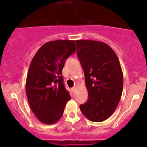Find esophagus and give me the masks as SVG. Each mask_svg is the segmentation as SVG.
<instances>
[{"instance_id":"obj_1","label":"esophagus","mask_w":147,"mask_h":147,"mask_svg":"<svg viewBox=\"0 0 147 147\" xmlns=\"http://www.w3.org/2000/svg\"><path fill=\"white\" fill-rule=\"evenodd\" d=\"M75 90H76V87H73V88L72 89V91H73V92H75Z\"/></svg>"}]
</instances>
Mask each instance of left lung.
Returning a JSON list of instances; mask_svg holds the SVG:
<instances>
[{
    "instance_id": "left-lung-1",
    "label": "left lung",
    "mask_w": 147,
    "mask_h": 147,
    "mask_svg": "<svg viewBox=\"0 0 147 147\" xmlns=\"http://www.w3.org/2000/svg\"><path fill=\"white\" fill-rule=\"evenodd\" d=\"M76 44L88 92L87 101L80 108L90 121H103L115 112L122 94L123 73L119 59L105 42L79 40Z\"/></svg>"
}]
</instances>
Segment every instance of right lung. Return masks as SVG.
Returning a JSON list of instances; mask_svg holds the SVG:
<instances>
[{
	"label": "right lung",
	"instance_id": "obj_1",
	"mask_svg": "<svg viewBox=\"0 0 147 147\" xmlns=\"http://www.w3.org/2000/svg\"><path fill=\"white\" fill-rule=\"evenodd\" d=\"M76 50L75 40H57L41 46L30 65L26 91L30 107L41 122L60 120L70 95L65 88L62 70Z\"/></svg>",
	"mask_w": 147,
	"mask_h": 147
}]
</instances>
